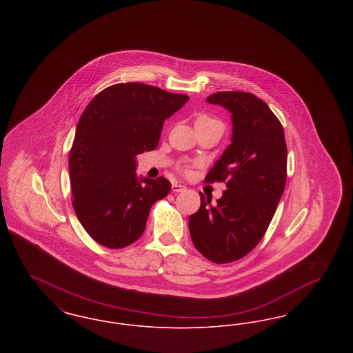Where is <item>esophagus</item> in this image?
Instances as JSON below:
<instances>
[{"label": "esophagus", "instance_id": "obj_1", "mask_svg": "<svg viewBox=\"0 0 353 353\" xmlns=\"http://www.w3.org/2000/svg\"><path fill=\"white\" fill-rule=\"evenodd\" d=\"M186 189V186L185 185L181 184H173L172 185V192L173 193H179V192H183Z\"/></svg>", "mask_w": 353, "mask_h": 353}]
</instances>
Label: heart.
I'll return each mask as SVG.
<instances>
[{
  "instance_id": "obj_1",
  "label": "heart",
  "mask_w": 353,
  "mask_h": 353,
  "mask_svg": "<svg viewBox=\"0 0 353 353\" xmlns=\"http://www.w3.org/2000/svg\"><path fill=\"white\" fill-rule=\"evenodd\" d=\"M197 123H219L217 120H214V119L210 118V117H208V115H201L200 118L196 120V124Z\"/></svg>"
}]
</instances>
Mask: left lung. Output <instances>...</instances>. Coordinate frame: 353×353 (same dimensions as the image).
I'll return each instance as SVG.
<instances>
[{"label":"left lung","instance_id":"obj_1","mask_svg":"<svg viewBox=\"0 0 353 353\" xmlns=\"http://www.w3.org/2000/svg\"><path fill=\"white\" fill-rule=\"evenodd\" d=\"M232 114V144L205 181H225L222 197L200 193L201 206L189 217L194 248L214 263H229L252 252L266 233L287 177L283 127L269 105L242 91H222L206 98Z\"/></svg>","mask_w":353,"mask_h":353}]
</instances>
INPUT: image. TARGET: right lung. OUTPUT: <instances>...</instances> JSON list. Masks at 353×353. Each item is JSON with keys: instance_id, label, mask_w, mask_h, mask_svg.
Segmentation results:
<instances>
[{"instance_id": "obj_1", "label": "right lung", "mask_w": 353, "mask_h": 353, "mask_svg": "<svg viewBox=\"0 0 353 353\" xmlns=\"http://www.w3.org/2000/svg\"><path fill=\"white\" fill-rule=\"evenodd\" d=\"M189 97L144 83L107 87L88 103L68 157L72 206L90 236L110 249L140 238L170 183L137 176L136 156L157 147L163 124Z\"/></svg>"}]
</instances>
